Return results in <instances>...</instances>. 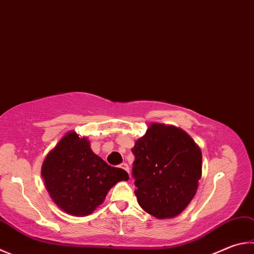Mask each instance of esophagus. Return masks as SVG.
<instances>
[{
  "label": "esophagus",
  "instance_id": "esophagus-1",
  "mask_svg": "<svg viewBox=\"0 0 254 254\" xmlns=\"http://www.w3.org/2000/svg\"><path fill=\"white\" fill-rule=\"evenodd\" d=\"M120 167H121L123 170H126V171L128 173L130 172V170H128V165L127 164V163H122L121 165H120Z\"/></svg>",
  "mask_w": 254,
  "mask_h": 254
}]
</instances>
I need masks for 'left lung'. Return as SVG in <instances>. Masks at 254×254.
<instances>
[{"label":"left lung","instance_id":"8db88e82","mask_svg":"<svg viewBox=\"0 0 254 254\" xmlns=\"http://www.w3.org/2000/svg\"><path fill=\"white\" fill-rule=\"evenodd\" d=\"M132 152L134 193L140 206L158 219L179 215L199 187L200 147L181 128L152 123Z\"/></svg>","mask_w":254,"mask_h":254}]
</instances>
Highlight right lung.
Wrapping results in <instances>:
<instances>
[{
	"instance_id": "add662e5",
	"label": "right lung",
	"mask_w": 254,
	"mask_h": 254,
	"mask_svg": "<svg viewBox=\"0 0 254 254\" xmlns=\"http://www.w3.org/2000/svg\"><path fill=\"white\" fill-rule=\"evenodd\" d=\"M41 175L55 204L68 214H91L108 192L127 181L123 169L113 168L93 153L86 137L74 131L64 135L43 161Z\"/></svg>"
}]
</instances>
